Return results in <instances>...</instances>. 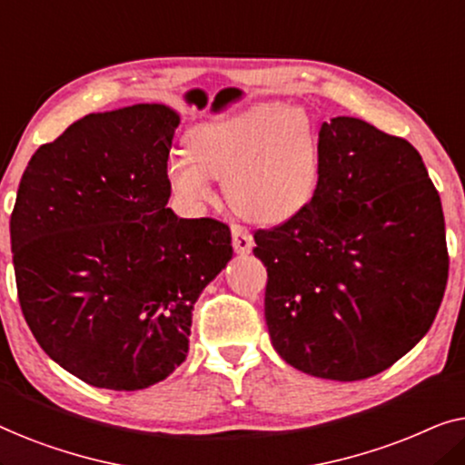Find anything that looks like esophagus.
<instances>
[{"instance_id": "1", "label": "esophagus", "mask_w": 465, "mask_h": 465, "mask_svg": "<svg viewBox=\"0 0 465 465\" xmlns=\"http://www.w3.org/2000/svg\"><path fill=\"white\" fill-rule=\"evenodd\" d=\"M231 232H232V247L237 253H250L252 247H253V237L252 232L247 231L245 226L241 224H232L231 226Z\"/></svg>"}]
</instances>
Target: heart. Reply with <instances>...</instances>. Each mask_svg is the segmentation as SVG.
I'll list each match as a JSON object with an SVG mask.
<instances>
[{
  "instance_id": "heart-1",
  "label": "heart",
  "mask_w": 465,
  "mask_h": 465,
  "mask_svg": "<svg viewBox=\"0 0 465 465\" xmlns=\"http://www.w3.org/2000/svg\"><path fill=\"white\" fill-rule=\"evenodd\" d=\"M188 156H173L167 177L188 203L213 199L224 180L228 203L245 218L277 224L307 205L320 177L315 126L298 107L256 104L196 124Z\"/></svg>"
}]
</instances>
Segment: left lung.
Listing matches in <instances>:
<instances>
[{
    "label": "left lung",
    "instance_id": "1",
    "mask_svg": "<svg viewBox=\"0 0 465 465\" xmlns=\"http://www.w3.org/2000/svg\"><path fill=\"white\" fill-rule=\"evenodd\" d=\"M317 148L307 205L253 232L269 275L264 317L290 366L360 381L396 364L436 320L449 279L442 205L402 137L336 116Z\"/></svg>",
    "mask_w": 465,
    "mask_h": 465
}]
</instances>
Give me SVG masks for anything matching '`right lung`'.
Instances as JSON below:
<instances>
[{"label": "right lung", "mask_w": 465, "mask_h": 465, "mask_svg": "<svg viewBox=\"0 0 465 465\" xmlns=\"http://www.w3.org/2000/svg\"><path fill=\"white\" fill-rule=\"evenodd\" d=\"M177 124L158 104L88 114L21 177L10 239L25 322L93 387L167 379L188 355L193 304L232 256L228 224L167 207Z\"/></svg>", "instance_id": "add662e5"}]
</instances>
